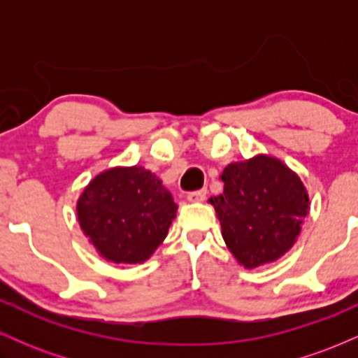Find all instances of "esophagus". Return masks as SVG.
I'll return each instance as SVG.
<instances>
[{"label":"esophagus","instance_id":"obj_1","mask_svg":"<svg viewBox=\"0 0 358 358\" xmlns=\"http://www.w3.org/2000/svg\"><path fill=\"white\" fill-rule=\"evenodd\" d=\"M205 196H207V188H202V190H195L188 193L187 199L190 200V202H203Z\"/></svg>","mask_w":358,"mask_h":358}]
</instances>
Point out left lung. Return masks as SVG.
Wrapping results in <instances>:
<instances>
[{
  "label": "left lung",
  "mask_w": 358,
  "mask_h": 358,
  "mask_svg": "<svg viewBox=\"0 0 358 358\" xmlns=\"http://www.w3.org/2000/svg\"><path fill=\"white\" fill-rule=\"evenodd\" d=\"M224 193L215 207L222 237L248 269L276 261L293 248L310 208L299 176L268 155L231 163L222 173Z\"/></svg>",
  "instance_id": "left-lung-1"
}]
</instances>
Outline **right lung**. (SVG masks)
I'll use <instances>...</instances> for the list:
<instances>
[{"label":"right lung","instance_id":"obj_1","mask_svg":"<svg viewBox=\"0 0 358 358\" xmlns=\"http://www.w3.org/2000/svg\"><path fill=\"white\" fill-rule=\"evenodd\" d=\"M176 215L173 196L143 166L102 171L77 200L80 229L110 262H145Z\"/></svg>","mask_w":358,"mask_h":358}]
</instances>
